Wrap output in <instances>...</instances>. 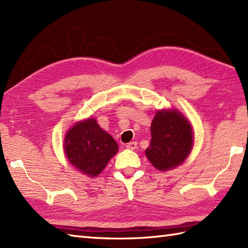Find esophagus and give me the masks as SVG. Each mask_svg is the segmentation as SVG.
<instances>
[{"label": "esophagus", "instance_id": "34e87169", "mask_svg": "<svg viewBox=\"0 0 248 248\" xmlns=\"http://www.w3.org/2000/svg\"><path fill=\"white\" fill-rule=\"evenodd\" d=\"M125 147H127L128 149L134 150V149L138 148V143H136V141H131V143H128L127 145H125Z\"/></svg>", "mask_w": 248, "mask_h": 248}]
</instances>
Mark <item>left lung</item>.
<instances>
[{
    "instance_id": "obj_1",
    "label": "left lung",
    "mask_w": 248,
    "mask_h": 248,
    "mask_svg": "<svg viewBox=\"0 0 248 248\" xmlns=\"http://www.w3.org/2000/svg\"><path fill=\"white\" fill-rule=\"evenodd\" d=\"M146 156L156 170H170L184 162L193 148V129L177 109L157 110L150 127Z\"/></svg>"
}]
</instances>
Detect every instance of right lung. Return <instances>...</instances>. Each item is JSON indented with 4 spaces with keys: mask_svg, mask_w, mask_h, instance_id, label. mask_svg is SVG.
Listing matches in <instances>:
<instances>
[{
    "mask_svg": "<svg viewBox=\"0 0 248 248\" xmlns=\"http://www.w3.org/2000/svg\"><path fill=\"white\" fill-rule=\"evenodd\" d=\"M68 161L78 171L96 177L117 154L118 145L94 118L78 121L68 131L64 140Z\"/></svg>",
    "mask_w": 248,
    "mask_h": 248,
    "instance_id": "add662e5",
    "label": "right lung"
}]
</instances>
